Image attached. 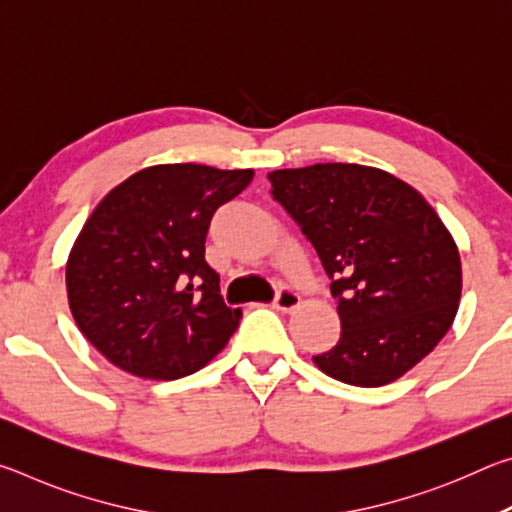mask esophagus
Returning <instances> with one entry per match:
<instances>
[{"instance_id":"1","label":"esophagus","mask_w":512,"mask_h":512,"mask_svg":"<svg viewBox=\"0 0 512 512\" xmlns=\"http://www.w3.org/2000/svg\"><path fill=\"white\" fill-rule=\"evenodd\" d=\"M273 307L280 309V311H293L300 307V296L293 289L289 287H282L280 291H277V296L273 300Z\"/></svg>"}]
</instances>
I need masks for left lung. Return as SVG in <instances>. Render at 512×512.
<instances>
[{
	"mask_svg": "<svg viewBox=\"0 0 512 512\" xmlns=\"http://www.w3.org/2000/svg\"><path fill=\"white\" fill-rule=\"evenodd\" d=\"M268 180L339 302L341 339L314 363L352 386L400 379L440 343L461 302V255L445 223L411 185L363 164L277 169Z\"/></svg>",
	"mask_w": 512,
	"mask_h": 512,
	"instance_id": "left-lung-1",
	"label": "left lung"
}]
</instances>
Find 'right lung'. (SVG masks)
<instances>
[{
  "label": "right lung",
  "instance_id": "add662e5",
  "mask_svg": "<svg viewBox=\"0 0 512 512\" xmlns=\"http://www.w3.org/2000/svg\"><path fill=\"white\" fill-rule=\"evenodd\" d=\"M255 171L155 164L103 196L67 259L76 325L112 366L142 379L201 370L239 325L205 262L214 212Z\"/></svg>",
  "mask_w": 512,
  "mask_h": 512
}]
</instances>
